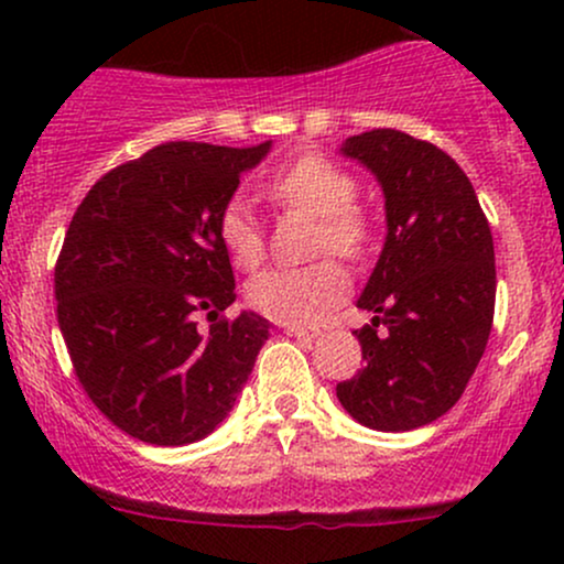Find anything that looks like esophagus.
<instances>
[{"mask_svg":"<svg viewBox=\"0 0 564 564\" xmlns=\"http://www.w3.org/2000/svg\"><path fill=\"white\" fill-rule=\"evenodd\" d=\"M283 332H286L289 336H296V339H315V332H310V328H302V326H291V323H283Z\"/></svg>","mask_w":564,"mask_h":564,"instance_id":"esophagus-1","label":"esophagus"}]
</instances>
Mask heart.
I'll use <instances>...</instances> for the list:
<instances>
[{"mask_svg":"<svg viewBox=\"0 0 564 564\" xmlns=\"http://www.w3.org/2000/svg\"><path fill=\"white\" fill-rule=\"evenodd\" d=\"M264 196L283 209H300L315 217L313 249L355 260L371 238L366 212L355 206L358 180L323 153H302L286 161L262 183ZM219 241L238 268L251 270L264 257V230L257 212L243 196L223 204L217 217ZM349 294V278L339 262L321 260L304 268H270L251 278L246 296L251 307L278 323L310 326L321 321Z\"/></svg>","mask_w":564,"mask_h":564,"instance_id":"obj_1","label":"heart"}]
</instances>
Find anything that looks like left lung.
Segmentation results:
<instances>
[{"instance_id": "obj_1", "label": "left lung", "mask_w": 564, "mask_h": 564, "mask_svg": "<svg viewBox=\"0 0 564 564\" xmlns=\"http://www.w3.org/2000/svg\"><path fill=\"white\" fill-rule=\"evenodd\" d=\"M341 153L377 174L387 241L358 300L377 313L355 332L366 366L336 384V398L371 430H416L456 405L488 345L494 236L469 177L432 142L371 129Z\"/></svg>"}]
</instances>
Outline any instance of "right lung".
Wrapping results in <instances>:
<instances>
[{
	"label": "right lung",
	"mask_w": 564,
	"mask_h": 564,
	"mask_svg": "<svg viewBox=\"0 0 564 564\" xmlns=\"http://www.w3.org/2000/svg\"><path fill=\"white\" fill-rule=\"evenodd\" d=\"M251 148L164 142L102 174L76 209L55 262L57 326L89 400L127 435L187 445L209 435L270 336L236 302L217 217ZM213 321L204 335L197 318Z\"/></svg>",
	"instance_id": "right-lung-1"
}]
</instances>
